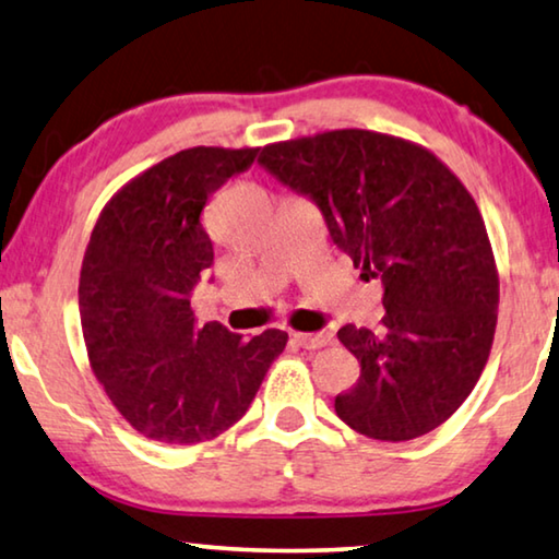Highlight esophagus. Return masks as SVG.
Instances as JSON below:
<instances>
[{"label":"esophagus","mask_w":559,"mask_h":559,"mask_svg":"<svg viewBox=\"0 0 559 559\" xmlns=\"http://www.w3.org/2000/svg\"><path fill=\"white\" fill-rule=\"evenodd\" d=\"M294 341L298 346L304 348H321V346H329L333 341V333L331 331H321V333H294Z\"/></svg>","instance_id":"esophagus-1"}]
</instances>
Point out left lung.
Wrapping results in <instances>:
<instances>
[{
    "mask_svg": "<svg viewBox=\"0 0 559 559\" xmlns=\"http://www.w3.org/2000/svg\"><path fill=\"white\" fill-rule=\"evenodd\" d=\"M258 163L311 198L333 243L384 286L379 331H338L361 364L338 419L381 441L429 435L472 394L497 326L495 255L469 190L435 153L371 130L265 145Z\"/></svg>",
    "mask_w": 559,
    "mask_h": 559,
    "instance_id": "left-lung-1",
    "label": "left lung"
}]
</instances>
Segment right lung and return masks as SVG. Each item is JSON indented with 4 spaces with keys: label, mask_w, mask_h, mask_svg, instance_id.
Listing matches in <instances>:
<instances>
[{
    "label": "right lung",
    "mask_w": 559,
    "mask_h": 559,
    "mask_svg": "<svg viewBox=\"0 0 559 559\" xmlns=\"http://www.w3.org/2000/svg\"><path fill=\"white\" fill-rule=\"evenodd\" d=\"M255 155L180 150L132 178L90 236L80 273L90 364L130 427L165 444H198L233 427L286 348V331L243 338L218 321L200 326L190 308L213 265L200 213Z\"/></svg>",
    "instance_id": "1"
}]
</instances>
